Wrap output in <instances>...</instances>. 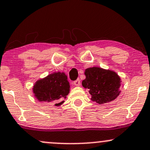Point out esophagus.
I'll return each instance as SVG.
<instances>
[{
    "instance_id": "1",
    "label": "esophagus",
    "mask_w": 150,
    "mask_h": 150,
    "mask_svg": "<svg viewBox=\"0 0 150 150\" xmlns=\"http://www.w3.org/2000/svg\"><path fill=\"white\" fill-rule=\"evenodd\" d=\"M73 84H74V85H75V86H80V79H77V80H76L75 81H74Z\"/></svg>"
}]
</instances>
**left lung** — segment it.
I'll list each match as a JSON object with an SVG mask.
<instances>
[{"instance_id": "left-lung-1", "label": "left lung", "mask_w": 150, "mask_h": 150, "mask_svg": "<svg viewBox=\"0 0 150 150\" xmlns=\"http://www.w3.org/2000/svg\"><path fill=\"white\" fill-rule=\"evenodd\" d=\"M85 75L82 85L89 89L92 101L103 104L113 101L120 94L121 80L116 72L92 67L85 70Z\"/></svg>"}]
</instances>
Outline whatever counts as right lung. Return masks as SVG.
Here are the masks:
<instances>
[{
  "label": "right lung",
  "mask_w": 150,
  "mask_h": 150,
  "mask_svg": "<svg viewBox=\"0 0 150 150\" xmlns=\"http://www.w3.org/2000/svg\"><path fill=\"white\" fill-rule=\"evenodd\" d=\"M70 92V83L64 73L55 72L34 84L33 93L36 99L44 102H53L56 106L63 104Z\"/></svg>",
  "instance_id": "add662e5"
}]
</instances>
